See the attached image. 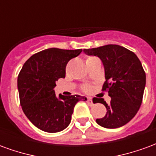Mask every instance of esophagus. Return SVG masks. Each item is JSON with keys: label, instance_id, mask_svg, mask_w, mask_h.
Here are the masks:
<instances>
[{"label": "esophagus", "instance_id": "esophagus-1", "mask_svg": "<svg viewBox=\"0 0 156 156\" xmlns=\"http://www.w3.org/2000/svg\"><path fill=\"white\" fill-rule=\"evenodd\" d=\"M87 103H88V105H90V106H92V105H94V103H93V100H92L91 98H87Z\"/></svg>", "mask_w": 156, "mask_h": 156}]
</instances>
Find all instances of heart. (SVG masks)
<instances>
[{
    "instance_id": "obj_1",
    "label": "heart",
    "mask_w": 156,
    "mask_h": 156,
    "mask_svg": "<svg viewBox=\"0 0 156 156\" xmlns=\"http://www.w3.org/2000/svg\"><path fill=\"white\" fill-rule=\"evenodd\" d=\"M93 57H90V58H87V59H89V58H92ZM83 90L84 92H89L90 90H91V87L90 86H88V85H86V86H84L83 88Z\"/></svg>"
}]
</instances>
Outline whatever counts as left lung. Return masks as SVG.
Segmentation results:
<instances>
[{
  "mask_svg": "<svg viewBox=\"0 0 156 156\" xmlns=\"http://www.w3.org/2000/svg\"><path fill=\"white\" fill-rule=\"evenodd\" d=\"M86 54L97 56L103 62L106 81L103 91L111 98L110 105L100 98L107 113L104 118L97 119L100 126L108 129L119 128L134 117L140 107L144 87L145 73L140 59L133 51L119 45L83 50Z\"/></svg>",
  "mask_w": 156,
  "mask_h": 156,
  "instance_id": "left-lung-1",
  "label": "left lung"
}]
</instances>
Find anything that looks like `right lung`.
Listing matches in <instances>:
<instances>
[{
    "mask_svg": "<svg viewBox=\"0 0 156 156\" xmlns=\"http://www.w3.org/2000/svg\"><path fill=\"white\" fill-rule=\"evenodd\" d=\"M82 49L48 48L32 55L17 78L20 104L26 116L36 127L48 133L63 130L70 124L75 105L87 98L80 95L57 97L56 82L64 78L69 60Z\"/></svg>",
    "mask_w": 156,
    "mask_h": 156,
    "instance_id": "add662e5",
    "label": "right lung"
}]
</instances>
